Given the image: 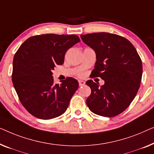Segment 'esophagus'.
I'll return each instance as SVG.
<instances>
[{
  "label": "esophagus",
  "mask_w": 154,
  "mask_h": 154,
  "mask_svg": "<svg viewBox=\"0 0 154 154\" xmlns=\"http://www.w3.org/2000/svg\"><path fill=\"white\" fill-rule=\"evenodd\" d=\"M85 84V82L83 81V80H79V86H84Z\"/></svg>",
  "instance_id": "1"
}]
</instances>
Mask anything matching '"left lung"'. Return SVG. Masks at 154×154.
Returning a JSON list of instances; mask_svg holds the SVG:
<instances>
[{"mask_svg":"<svg viewBox=\"0 0 154 154\" xmlns=\"http://www.w3.org/2000/svg\"><path fill=\"white\" fill-rule=\"evenodd\" d=\"M83 42L95 51L96 62L91 77L105 81L99 86L91 79L86 105L94 114L113 117L128 107L139 90L142 75V60L126 38L109 33L81 35Z\"/></svg>","mask_w":154,"mask_h":154,"instance_id":"left-lung-1","label":"left lung"}]
</instances>
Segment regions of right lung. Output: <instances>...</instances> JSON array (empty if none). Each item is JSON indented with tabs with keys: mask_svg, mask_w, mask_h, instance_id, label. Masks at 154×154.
Returning a JSON list of instances; mask_svg holds the SVG:
<instances>
[{
	"mask_svg": "<svg viewBox=\"0 0 154 154\" xmlns=\"http://www.w3.org/2000/svg\"><path fill=\"white\" fill-rule=\"evenodd\" d=\"M79 42L76 35H40L27 39L14 54L13 85L23 107L36 118L51 119L66 111L79 84L72 77L54 84L52 70Z\"/></svg>",
	"mask_w": 154,
	"mask_h": 154,
	"instance_id": "1",
	"label": "right lung"
}]
</instances>
